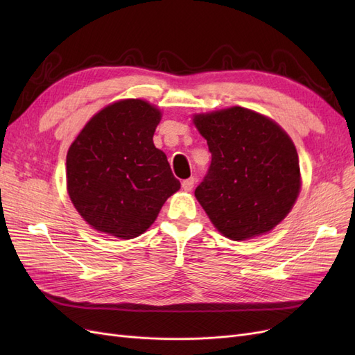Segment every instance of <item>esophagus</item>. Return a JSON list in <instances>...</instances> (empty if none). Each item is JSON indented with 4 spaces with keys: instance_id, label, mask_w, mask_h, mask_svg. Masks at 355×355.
<instances>
[{
    "instance_id": "1",
    "label": "esophagus",
    "mask_w": 355,
    "mask_h": 355,
    "mask_svg": "<svg viewBox=\"0 0 355 355\" xmlns=\"http://www.w3.org/2000/svg\"><path fill=\"white\" fill-rule=\"evenodd\" d=\"M194 184H196V179L189 178V179H185L184 182H182V188H184V191L189 192L192 188H194Z\"/></svg>"
}]
</instances>
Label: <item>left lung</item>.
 <instances>
[{
    "label": "left lung",
    "instance_id": "8db88e82",
    "mask_svg": "<svg viewBox=\"0 0 355 355\" xmlns=\"http://www.w3.org/2000/svg\"><path fill=\"white\" fill-rule=\"evenodd\" d=\"M211 163L196 197L211 223L235 241L270 232L299 196L296 148L283 128L254 111L232 106L194 115Z\"/></svg>",
    "mask_w": 355,
    "mask_h": 355
}]
</instances>
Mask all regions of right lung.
Returning a JSON list of instances; mask_svg holds the SVG:
<instances>
[{
	"instance_id": "1",
	"label": "right lung",
	"mask_w": 355,
	"mask_h": 355,
	"mask_svg": "<svg viewBox=\"0 0 355 355\" xmlns=\"http://www.w3.org/2000/svg\"><path fill=\"white\" fill-rule=\"evenodd\" d=\"M161 112L142 99L108 105L69 146L67 184L92 228L130 240L144 234L180 188L153 136Z\"/></svg>"
}]
</instances>
